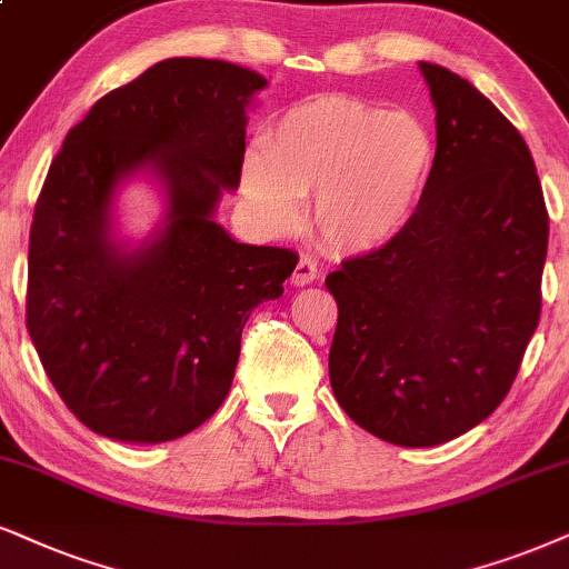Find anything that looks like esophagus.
Segmentation results:
<instances>
[{"label":"esophagus","mask_w":569,"mask_h":569,"mask_svg":"<svg viewBox=\"0 0 569 569\" xmlns=\"http://www.w3.org/2000/svg\"><path fill=\"white\" fill-rule=\"evenodd\" d=\"M318 276H320L318 262H315L312 257H301V260L297 262V268H293V272H291V283L307 286V283H312Z\"/></svg>","instance_id":"1"}]
</instances>
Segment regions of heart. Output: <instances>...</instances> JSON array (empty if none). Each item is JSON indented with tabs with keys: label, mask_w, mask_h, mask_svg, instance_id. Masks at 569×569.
Here are the masks:
<instances>
[{
	"label": "heart",
	"mask_w": 569,
	"mask_h": 569,
	"mask_svg": "<svg viewBox=\"0 0 569 569\" xmlns=\"http://www.w3.org/2000/svg\"><path fill=\"white\" fill-rule=\"evenodd\" d=\"M433 154L420 118L333 93L278 114L262 136V152L243 160L241 183L276 228H291L299 197L315 193L312 220L322 241L370 251L407 226Z\"/></svg>",
	"instance_id": "obj_1"
}]
</instances>
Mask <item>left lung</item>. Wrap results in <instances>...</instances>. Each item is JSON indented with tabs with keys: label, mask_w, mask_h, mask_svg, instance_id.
I'll return each instance as SVG.
<instances>
[{
	"label": "left lung",
	"mask_w": 569,
	"mask_h": 569,
	"mask_svg": "<svg viewBox=\"0 0 569 569\" xmlns=\"http://www.w3.org/2000/svg\"><path fill=\"white\" fill-rule=\"evenodd\" d=\"M436 157L407 226L326 278L328 370L368 433L436 446L505 401L541 318L549 212L520 131L441 64L420 62Z\"/></svg>",
	"instance_id": "8db88e82"
}]
</instances>
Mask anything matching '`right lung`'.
Returning <instances> with one entry per match:
<instances>
[{
	"label": "right lung",
	"mask_w": 569,
	"mask_h": 569,
	"mask_svg": "<svg viewBox=\"0 0 569 569\" xmlns=\"http://www.w3.org/2000/svg\"><path fill=\"white\" fill-rule=\"evenodd\" d=\"M268 81L233 62L172 57L104 93L64 136L36 199L26 326L64 407L93 433L160 443L231 391L251 309L283 293L293 249L239 243L212 220L241 181L247 104ZM169 193L154 242L109 239L120 180Z\"/></svg>",
	"instance_id": "add662e5"
}]
</instances>
